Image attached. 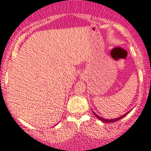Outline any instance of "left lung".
I'll use <instances>...</instances> for the list:
<instances>
[{
  "label": "left lung",
  "instance_id": "obj_1",
  "mask_svg": "<svg viewBox=\"0 0 151 151\" xmlns=\"http://www.w3.org/2000/svg\"><path fill=\"white\" fill-rule=\"evenodd\" d=\"M94 114L95 115H96V116L97 117V118L98 119H99L100 120H101V121H102V122H116V121H118V120H119V119H121L122 118H123L124 116H125V115H127V114H124V115H123V116H120V117H119V118H117V119H104V118H102V117H101V116H98V115H97V114H96L94 113Z\"/></svg>",
  "mask_w": 151,
  "mask_h": 151
}]
</instances>
